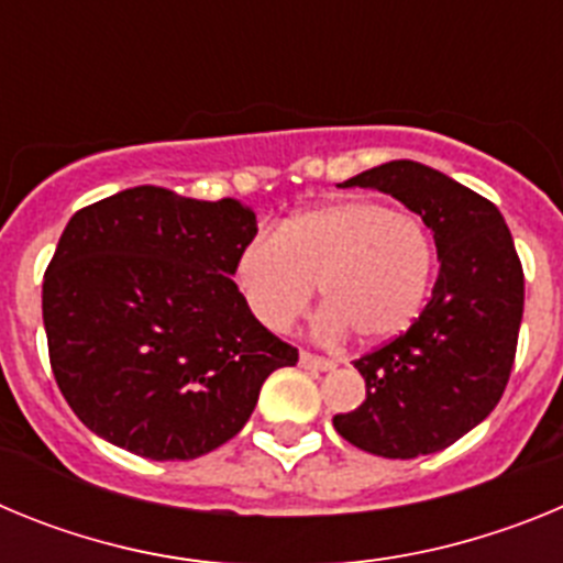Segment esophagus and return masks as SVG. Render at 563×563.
I'll use <instances>...</instances> for the list:
<instances>
[{"label":"esophagus","instance_id":"1","mask_svg":"<svg viewBox=\"0 0 563 563\" xmlns=\"http://www.w3.org/2000/svg\"><path fill=\"white\" fill-rule=\"evenodd\" d=\"M298 363L305 366V369H318V372H330L335 369V363L330 357H321V355H312V352H301L298 355Z\"/></svg>","mask_w":563,"mask_h":563}]
</instances>
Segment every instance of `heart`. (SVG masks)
<instances>
[{"label":"heart","mask_w":563,"mask_h":563,"mask_svg":"<svg viewBox=\"0 0 563 563\" xmlns=\"http://www.w3.org/2000/svg\"><path fill=\"white\" fill-rule=\"evenodd\" d=\"M434 239L417 217L377 200H335L247 239L233 265L236 290L258 324L285 332L316 296L330 301L318 332L352 330L380 343L409 330L434 276Z\"/></svg>","instance_id":"obj_1"}]
</instances>
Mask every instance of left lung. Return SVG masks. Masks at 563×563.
I'll return each mask as SVG.
<instances>
[{
  "label": "left lung",
  "mask_w": 563,
  "mask_h": 563,
  "mask_svg": "<svg viewBox=\"0 0 563 563\" xmlns=\"http://www.w3.org/2000/svg\"><path fill=\"white\" fill-rule=\"evenodd\" d=\"M377 188L434 231L440 276L415 324L355 361L366 400L332 426L355 449L415 460L449 449L501 400L525 312V273L490 200L437 168L391 161L338 183Z\"/></svg>",
  "instance_id": "left-lung-1"
}]
</instances>
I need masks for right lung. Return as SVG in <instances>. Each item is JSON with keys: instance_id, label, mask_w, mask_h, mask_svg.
Returning <instances> with one entry per match:
<instances>
[{"instance_id": "obj_1", "label": "right lung", "mask_w": 563, "mask_h": 563, "mask_svg": "<svg viewBox=\"0 0 563 563\" xmlns=\"http://www.w3.org/2000/svg\"><path fill=\"white\" fill-rule=\"evenodd\" d=\"M253 236L242 202L157 186L76 211L42 316L58 389L89 431L146 460H197L242 431L267 375L298 361L233 285Z\"/></svg>"}]
</instances>
